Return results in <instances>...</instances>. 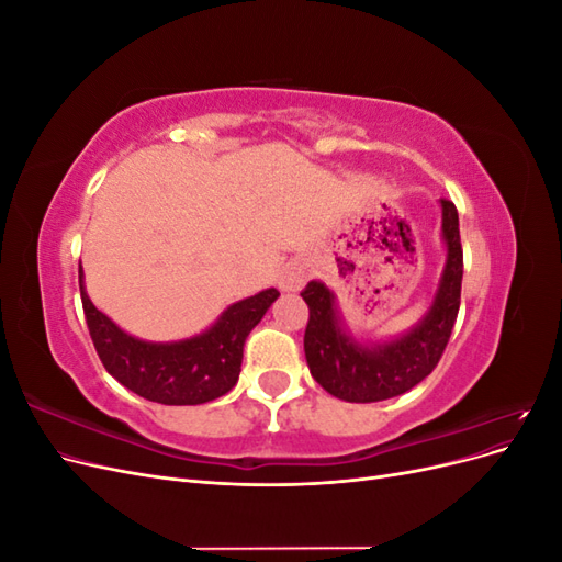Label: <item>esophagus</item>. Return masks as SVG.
<instances>
[{"label":"esophagus","mask_w":562,"mask_h":562,"mask_svg":"<svg viewBox=\"0 0 562 562\" xmlns=\"http://www.w3.org/2000/svg\"><path fill=\"white\" fill-rule=\"evenodd\" d=\"M307 277H310V269H307V265H302V262H288V265H283L281 269H279V277H277V283H279V288L281 291H285V293H295V291H300V288L307 283Z\"/></svg>","instance_id":"1"}]
</instances>
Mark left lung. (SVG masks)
<instances>
[{
	"label": "left lung",
	"mask_w": 562,
	"mask_h": 562,
	"mask_svg": "<svg viewBox=\"0 0 562 562\" xmlns=\"http://www.w3.org/2000/svg\"><path fill=\"white\" fill-rule=\"evenodd\" d=\"M440 236L446 265L429 312L401 337L389 342H359L339 316L335 293L326 283L310 281L300 293L310 307L304 356L312 378L349 403H375L405 394L438 366L450 339L462 295V244L452 201L440 199Z\"/></svg>",
	"instance_id": "8db88e82"
}]
</instances>
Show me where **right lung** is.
I'll return each mask as SVG.
<instances>
[{
	"label": "right lung",
	"instance_id": "add662e5",
	"mask_svg": "<svg viewBox=\"0 0 562 562\" xmlns=\"http://www.w3.org/2000/svg\"><path fill=\"white\" fill-rule=\"evenodd\" d=\"M79 291L93 347L105 370L133 394L161 405H199L225 396L239 380L248 333L279 297L277 288H267L229 304L211 328L194 337L147 342L119 328L95 307L83 285L81 262Z\"/></svg>",
	"mask_w": 562,
	"mask_h": 562
}]
</instances>
